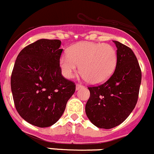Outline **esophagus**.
<instances>
[{"mask_svg":"<svg viewBox=\"0 0 154 154\" xmlns=\"http://www.w3.org/2000/svg\"><path fill=\"white\" fill-rule=\"evenodd\" d=\"M83 85H82L80 84H77L76 85V90H79V89H80L81 88H82Z\"/></svg>","mask_w":154,"mask_h":154,"instance_id":"esophagus-1","label":"esophagus"}]
</instances>
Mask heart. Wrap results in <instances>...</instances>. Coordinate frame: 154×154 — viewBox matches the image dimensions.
I'll use <instances>...</instances> for the list:
<instances>
[{
	"instance_id": "obj_1",
	"label": "heart",
	"mask_w": 154,
	"mask_h": 154,
	"mask_svg": "<svg viewBox=\"0 0 154 154\" xmlns=\"http://www.w3.org/2000/svg\"><path fill=\"white\" fill-rule=\"evenodd\" d=\"M117 63V53L109 44L83 42L70 47L60 59L63 75L70 79L80 64L82 76L92 84H100L112 75Z\"/></svg>"
}]
</instances>
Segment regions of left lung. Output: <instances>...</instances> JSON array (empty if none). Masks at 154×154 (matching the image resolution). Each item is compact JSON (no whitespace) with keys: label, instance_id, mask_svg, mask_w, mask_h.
Segmentation results:
<instances>
[{"label":"left lung","instance_id":"left-lung-1","mask_svg":"<svg viewBox=\"0 0 154 154\" xmlns=\"http://www.w3.org/2000/svg\"><path fill=\"white\" fill-rule=\"evenodd\" d=\"M117 48L116 69L103 84L91 86L85 112L91 122L109 129L123 122L134 109L141 82V70L130 48L113 41Z\"/></svg>","mask_w":154,"mask_h":154}]
</instances>
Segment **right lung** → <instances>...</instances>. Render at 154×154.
<instances>
[{
	"instance_id": "1",
	"label": "right lung",
	"mask_w": 154,
	"mask_h": 154,
	"mask_svg": "<svg viewBox=\"0 0 154 154\" xmlns=\"http://www.w3.org/2000/svg\"><path fill=\"white\" fill-rule=\"evenodd\" d=\"M57 39H40L23 48L11 74L14 104L26 122L46 128L58 121L75 91L61 74L63 49Z\"/></svg>"
}]
</instances>
